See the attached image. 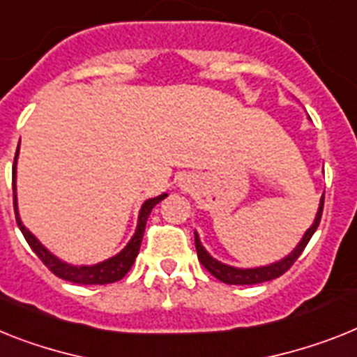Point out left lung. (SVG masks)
Here are the masks:
<instances>
[{
	"label": "left lung",
	"instance_id": "1",
	"mask_svg": "<svg viewBox=\"0 0 357 357\" xmlns=\"http://www.w3.org/2000/svg\"><path fill=\"white\" fill-rule=\"evenodd\" d=\"M323 204H325V197H321V204L319 210H317L316 220H314V225L310 228L306 229V234L303 235L301 243L297 244L296 250L287 255L284 259L278 261V263L268 264V266H259V268H235V266H228L225 263H219L217 259H213L210 253L206 252L204 246L200 244V238L195 231V248H197V255H199L200 264L208 270V272L217 278L219 281L226 282V284H257V282H264V281H272V279L281 278L282 273L288 272L290 266L297 261V257L301 255L303 250L306 248V244L312 238L314 231L319 226L321 215H323Z\"/></svg>",
	"mask_w": 357,
	"mask_h": 357
}]
</instances>
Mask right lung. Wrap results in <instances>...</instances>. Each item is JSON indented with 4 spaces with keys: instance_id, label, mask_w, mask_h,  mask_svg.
Returning a JSON list of instances; mask_svg holds the SVG:
<instances>
[{
    "instance_id": "obj_1",
    "label": "right lung",
    "mask_w": 357,
    "mask_h": 357,
    "mask_svg": "<svg viewBox=\"0 0 357 357\" xmlns=\"http://www.w3.org/2000/svg\"><path fill=\"white\" fill-rule=\"evenodd\" d=\"M17 151H20V146H17ZM17 151L16 157H14V167H13V190H14V211H16V222L22 229L23 237L29 243V246L32 248V252L36 253L38 257L41 259V263L45 264L49 270H51L54 275H58L60 279H66L69 282H76V284H107V282L120 281V279L126 275V273L131 270L132 263L138 255V250H140V244H142L144 229H146L147 217L151 213V210L160 202L162 199H166L167 193H162V195L155 197V199L146 200L140 208V215H138V225L135 229V235L131 237V241L128 243V246L122 250L120 253H116L114 257L107 259L104 263L93 264V266H73V264H67L63 261L52 255L49 250L43 246V244L38 241L34 235L29 231V229L23 226L22 219H20V213H17V202H16V160H17Z\"/></svg>"
}]
</instances>
